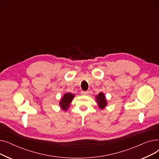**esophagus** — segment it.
<instances>
[{"label": "esophagus", "instance_id": "1", "mask_svg": "<svg viewBox=\"0 0 159 159\" xmlns=\"http://www.w3.org/2000/svg\"><path fill=\"white\" fill-rule=\"evenodd\" d=\"M89 92L88 91H81V95H88Z\"/></svg>", "mask_w": 159, "mask_h": 159}]
</instances>
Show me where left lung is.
<instances>
[{"mask_svg":"<svg viewBox=\"0 0 159 159\" xmlns=\"http://www.w3.org/2000/svg\"><path fill=\"white\" fill-rule=\"evenodd\" d=\"M95 98H96V102L98 105V107L101 110L104 109V108L106 107V106L107 105V98L105 95L102 92L99 93L97 95H96Z\"/></svg>","mask_w":159,"mask_h":159,"instance_id":"1","label":"left lung"}]
</instances>
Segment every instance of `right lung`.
I'll list each match as a JSON object with an SVG mask.
<instances>
[{
    "instance_id": "obj_1",
    "label": "right lung",
    "mask_w": 159,
    "mask_h": 159,
    "mask_svg": "<svg viewBox=\"0 0 159 159\" xmlns=\"http://www.w3.org/2000/svg\"><path fill=\"white\" fill-rule=\"evenodd\" d=\"M75 97V95L71 93H65L59 101V106L61 109L64 111H67L68 108L70 107V104H71L72 100Z\"/></svg>"
}]
</instances>
